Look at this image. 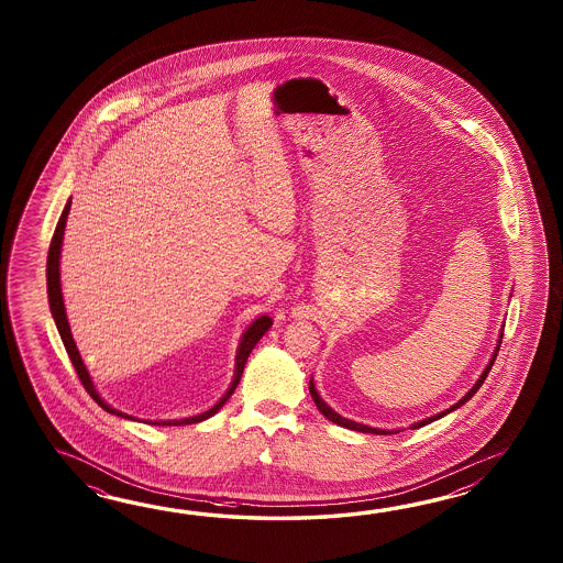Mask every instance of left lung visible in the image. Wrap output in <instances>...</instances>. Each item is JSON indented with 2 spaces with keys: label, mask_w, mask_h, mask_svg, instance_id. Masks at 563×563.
Masks as SVG:
<instances>
[{
  "label": "left lung",
  "mask_w": 563,
  "mask_h": 563,
  "mask_svg": "<svg viewBox=\"0 0 563 563\" xmlns=\"http://www.w3.org/2000/svg\"><path fill=\"white\" fill-rule=\"evenodd\" d=\"M499 346H501V342H499ZM499 346H497V350H495V354H493V358H490L489 366L485 368V372L481 374V378H478L477 384L468 390L467 395L463 396L456 405H453L451 408H446L444 412H439V415H434V417H429V419L420 420V422H415L410 429H420V427H424V424H431L432 420H439L443 419L444 415H449V412H453L455 408L463 407L467 400H471L473 398V395L477 393L478 388H481V384L485 383V378H487V374H489L490 366H493V362H495V358H497V352H499ZM310 395L311 398H313V402H316V407H318V410L322 412L323 417L328 420H332V422H335V424H340V427H346V429H350V431H358V432H374V434H395V432L398 431H380V429H372V427H366V424H360V422H354V420H347L344 419V417H340L335 410H332V408L328 407L325 402H323L322 398H320V395H318V390H316V386H313V383L310 380Z\"/></svg>",
  "instance_id": "8db88e82"
}]
</instances>
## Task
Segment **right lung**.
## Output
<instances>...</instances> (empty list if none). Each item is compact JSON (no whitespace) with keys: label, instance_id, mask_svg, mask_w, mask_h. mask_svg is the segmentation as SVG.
Instances as JSON below:
<instances>
[{"label":"right lung","instance_id":"right-lung-1","mask_svg":"<svg viewBox=\"0 0 563 563\" xmlns=\"http://www.w3.org/2000/svg\"><path fill=\"white\" fill-rule=\"evenodd\" d=\"M70 205L73 201H68L66 207H64V211H62L60 221H58V225H56V231H54V235H52V241H49V250H48V264H46V279H48V301H49V310H52V316H54V322H56V328H58V332H60L62 342H64V347H66V352H68V356H70V362H73L74 371L78 374V378H80V383L85 384L86 393L95 398L96 402L100 405V407L104 408L107 412L110 415H117V417H124V419H131L129 415H124V412H120L117 408L108 407L107 402L98 396V393L95 390V384L90 380V374L86 371L85 362L80 358V354H78V347L74 344L73 332H70V325H68V318H66V310H64V299H62V287H60V250H62V240H64V228H66V219H68V211H70ZM272 328V318H267V316H262V318H257L255 322L245 330V334L241 338L240 350H238V362H235V376H233V383L229 386L228 393L225 396L217 402L216 407L209 408L207 412L203 415H197V417H189V419H180V420H156V422H151V424H192V422H201V420L209 419V417H213L219 408L223 407L225 402H228L231 395H233V390L238 388V384L241 380V374H243V368H245V362L250 358V354H252L253 347L255 344L260 342V338L267 332Z\"/></svg>","mask_w":563,"mask_h":563}]
</instances>
